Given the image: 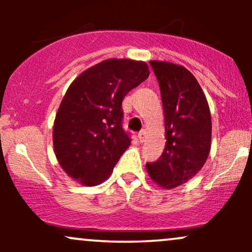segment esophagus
I'll use <instances>...</instances> for the list:
<instances>
[{
  "mask_svg": "<svg viewBox=\"0 0 252 252\" xmlns=\"http://www.w3.org/2000/svg\"><path fill=\"white\" fill-rule=\"evenodd\" d=\"M146 137H147V131L146 130H141L140 132H138V140H140V142L142 143V142H144V140H146Z\"/></svg>",
  "mask_w": 252,
  "mask_h": 252,
  "instance_id": "34e87169",
  "label": "esophagus"
}]
</instances>
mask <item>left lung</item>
<instances>
[{
    "label": "left lung",
    "mask_w": 252,
    "mask_h": 252,
    "mask_svg": "<svg viewBox=\"0 0 252 252\" xmlns=\"http://www.w3.org/2000/svg\"><path fill=\"white\" fill-rule=\"evenodd\" d=\"M162 98L166 146L158 161L147 163L152 180L170 189L202 168L211 149L209 103L198 80L181 65L152 60Z\"/></svg>",
    "instance_id": "obj_1"
}]
</instances>
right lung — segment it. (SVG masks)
I'll return each instance as SVG.
<instances>
[{"instance_id": "1", "label": "right lung", "mask_w": 252, "mask_h": 252, "mask_svg": "<svg viewBox=\"0 0 252 252\" xmlns=\"http://www.w3.org/2000/svg\"><path fill=\"white\" fill-rule=\"evenodd\" d=\"M148 76L144 62L108 59L73 80L53 126L54 153L66 174L86 186L109 178L131 142L122 126V102Z\"/></svg>"}]
</instances>
